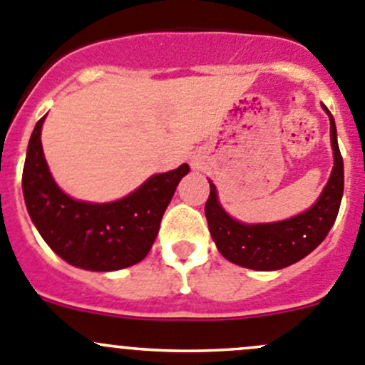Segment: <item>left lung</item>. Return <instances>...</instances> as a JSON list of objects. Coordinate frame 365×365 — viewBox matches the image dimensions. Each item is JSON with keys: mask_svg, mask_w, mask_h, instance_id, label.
Segmentation results:
<instances>
[{"mask_svg": "<svg viewBox=\"0 0 365 365\" xmlns=\"http://www.w3.org/2000/svg\"><path fill=\"white\" fill-rule=\"evenodd\" d=\"M330 118V137L334 148V169L319 200L303 214L278 222L244 225L225 212L217 201V190L210 182V196L205 205L212 239L226 260L255 271H277L312 253L324 240L337 219L344 192V164L337 144L334 115Z\"/></svg>", "mask_w": 365, "mask_h": 365, "instance_id": "obj_1", "label": "left lung"}]
</instances>
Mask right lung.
Segmentation results:
<instances>
[{"label": "right lung", "instance_id": "obj_1", "mask_svg": "<svg viewBox=\"0 0 365 365\" xmlns=\"http://www.w3.org/2000/svg\"><path fill=\"white\" fill-rule=\"evenodd\" d=\"M44 119L35 125L23 169L24 203L42 239L67 264L87 271H118L143 260L189 165L153 175L119 201H76L60 190L46 164L41 143Z\"/></svg>", "mask_w": 365, "mask_h": 365}]
</instances>
